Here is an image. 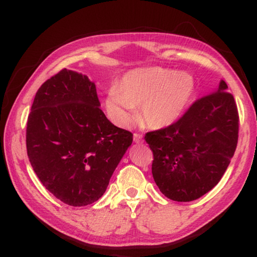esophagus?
I'll return each instance as SVG.
<instances>
[{
  "label": "esophagus",
  "instance_id": "obj_1",
  "mask_svg": "<svg viewBox=\"0 0 257 257\" xmlns=\"http://www.w3.org/2000/svg\"><path fill=\"white\" fill-rule=\"evenodd\" d=\"M133 140H135V143H137V144L143 143V135H139V133H135V135H133Z\"/></svg>",
  "mask_w": 257,
  "mask_h": 257
}]
</instances>
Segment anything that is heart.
<instances>
[{
    "label": "heart",
    "mask_w": 257,
    "mask_h": 257,
    "mask_svg": "<svg viewBox=\"0 0 257 257\" xmlns=\"http://www.w3.org/2000/svg\"><path fill=\"white\" fill-rule=\"evenodd\" d=\"M194 79L188 73L163 68L137 69L122 77L117 90L107 93L105 106L111 120L128 126L135 108L151 128H165L179 120L194 93Z\"/></svg>",
    "instance_id": "b5f03b06"
}]
</instances>
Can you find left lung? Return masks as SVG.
<instances>
[{"label": "left lung", "instance_id": "8db88e82", "mask_svg": "<svg viewBox=\"0 0 257 257\" xmlns=\"http://www.w3.org/2000/svg\"><path fill=\"white\" fill-rule=\"evenodd\" d=\"M224 80L195 100L178 121L147 132L153 152L152 174L168 199L188 202L221 180L236 150L238 112Z\"/></svg>", "mask_w": 257, "mask_h": 257}]
</instances>
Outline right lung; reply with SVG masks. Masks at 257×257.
Returning a JSON list of instances; mask_svg holds the SVG:
<instances>
[{
	"label": "right lung",
	"instance_id": "1",
	"mask_svg": "<svg viewBox=\"0 0 257 257\" xmlns=\"http://www.w3.org/2000/svg\"><path fill=\"white\" fill-rule=\"evenodd\" d=\"M94 83L63 69L42 84L27 122V153L35 173L56 198L73 207L106 191L133 135L100 110Z\"/></svg>",
	"mask_w": 257,
	"mask_h": 257
}]
</instances>
